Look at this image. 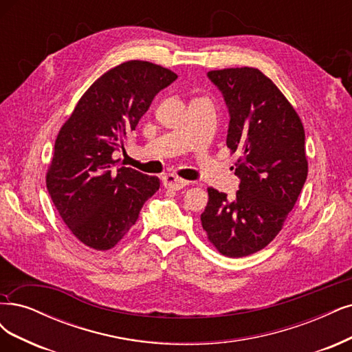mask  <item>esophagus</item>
<instances>
[{
    "instance_id": "1",
    "label": "esophagus",
    "mask_w": 352,
    "mask_h": 352,
    "mask_svg": "<svg viewBox=\"0 0 352 352\" xmlns=\"http://www.w3.org/2000/svg\"><path fill=\"white\" fill-rule=\"evenodd\" d=\"M163 185L167 189L180 190V189H184L188 185V182L177 177V176H175V175H166V176H163Z\"/></svg>"
}]
</instances>
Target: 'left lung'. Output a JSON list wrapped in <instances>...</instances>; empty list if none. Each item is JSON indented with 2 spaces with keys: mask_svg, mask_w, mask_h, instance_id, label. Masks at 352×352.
Wrapping results in <instances>:
<instances>
[{
  "mask_svg": "<svg viewBox=\"0 0 352 352\" xmlns=\"http://www.w3.org/2000/svg\"><path fill=\"white\" fill-rule=\"evenodd\" d=\"M230 122L227 147L240 157L234 199L208 188L201 221L211 243L228 258L268 246L280 233L307 179L305 128L294 107L256 68L210 71Z\"/></svg>",
  "mask_w": 352,
  "mask_h": 352,
  "instance_id": "obj_1",
  "label": "left lung"
}]
</instances>
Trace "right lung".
Here are the masks:
<instances>
[{"mask_svg": "<svg viewBox=\"0 0 352 352\" xmlns=\"http://www.w3.org/2000/svg\"><path fill=\"white\" fill-rule=\"evenodd\" d=\"M176 78L160 65L128 60L96 80L60 128L46 188L63 221L86 246L112 249L159 190V177L118 167L113 153L124 148L157 93Z\"/></svg>", "mask_w": 352, "mask_h": 352, "instance_id": "obj_1", "label": "right lung"}]
</instances>
